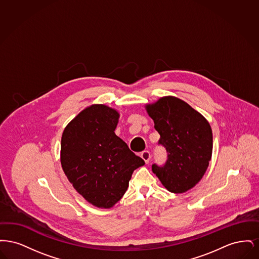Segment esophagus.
<instances>
[{
	"label": "esophagus",
	"mask_w": 259,
	"mask_h": 259,
	"mask_svg": "<svg viewBox=\"0 0 259 259\" xmlns=\"http://www.w3.org/2000/svg\"><path fill=\"white\" fill-rule=\"evenodd\" d=\"M141 157L145 160V162L148 164L149 160H150V157H151V155H150V152L148 151V150H145V151H143L142 153H141Z\"/></svg>",
	"instance_id": "esophagus-1"
}]
</instances>
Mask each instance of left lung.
Returning <instances> with one entry per match:
<instances>
[{"label":"left lung","mask_w":259,"mask_h":259,"mask_svg":"<svg viewBox=\"0 0 259 259\" xmlns=\"http://www.w3.org/2000/svg\"><path fill=\"white\" fill-rule=\"evenodd\" d=\"M147 111L160 135L158 145L167 151L165 164H153L152 172L169 191L184 193L197 185L209 166L211 128L203 115L172 96L148 105Z\"/></svg>","instance_id":"obj_1"}]
</instances>
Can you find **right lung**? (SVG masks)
<instances>
[{
  "label": "right lung",
  "instance_id": "1",
  "mask_svg": "<svg viewBox=\"0 0 259 259\" xmlns=\"http://www.w3.org/2000/svg\"><path fill=\"white\" fill-rule=\"evenodd\" d=\"M118 117L111 108L93 105L77 114L62 135L63 171L74 189L99 208L118 202L134 170L145 164L115 135Z\"/></svg>",
  "mask_w": 259,
  "mask_h": 259
}]
</instances>
